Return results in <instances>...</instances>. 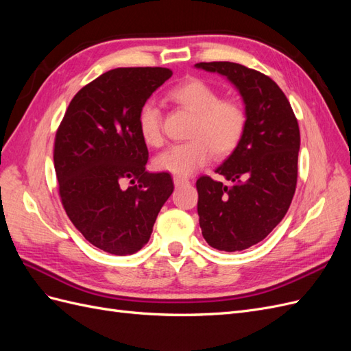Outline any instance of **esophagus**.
Segmentation results:
<instances>
[{
	"instance_id": "34e87169",
	"label": "esophagus",
	"mask_w": 351,
	"mask_h": 351,
	"mask_svg": "<svg viewBox=\"0 0 351 351\" xmlns=\"http://www.w3.org/2000/svg\"><path fill=\"white\" fill-rule=\"evenodd\" d=\"M174 184L176 186H183V184H189V180L184 177H174Z\"/></svg>"
}]
</instances>
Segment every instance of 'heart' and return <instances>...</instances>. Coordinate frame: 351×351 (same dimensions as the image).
I'll return each instance as SVG.
<instances>
[{
  "instance_id": "b5f03b06",
  "label": "heart",
  "mask_w": 351,
  "mask_h": 351,
  "mask_svg": "<svg viewBox=\"0 0 351 351\" xmlns=\"http://www.w3.org/2000/svg\"><path fill=\"white\" fill-rule=\"evenodd\" d=\"M168 98L195 114V120L189 130V142L169 146L154 158L156 171L189 177L208 164L212 154L222 158L237 149L249 123L247 111L240 101L222 99L214 86L195 77L178 83L168 92ZM136 124L147 146L162 143V115L152 101L141 105Z\"/></svg>"
}]
</instances>
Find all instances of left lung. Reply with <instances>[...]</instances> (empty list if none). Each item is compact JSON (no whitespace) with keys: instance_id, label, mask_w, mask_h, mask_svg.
Listing matches in <instances>:
<instances>
[{"instance_id":"left-lung-1","label":"left lung","mask_w":351,"mask_h":351,"mask_svg":"<svg viewBox=\"0 0 351 351\" xmlns=\"http://www.w3.org/2000/svg\"><path fill=\"white\" fill-rule=\"evenodd\" d=\"M234 83L249 117L247 130L217 173L197 178V214L209 246L244 250L262 241L285 217L295 192L300 130L284 92L267 74L230 61L197 62Z\"/></svg>"}]
</instances>
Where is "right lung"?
I'll return each instance as SVG.
<instances>
[{
	"label": "right lung",
	"mask_w": 351,
	"mask_h": 351,
	"mask_svg": "<svg viewBox=\"0 0 351 351\" xmlns=\"http://www.w3.org/2000/svg\"><path fill=\"white\" fill-rule=\"evenodd\" d=\"M171 76L162 67L104 73L74 95L57 129L61 204L83 237L111 254L145 246L174 190L169 173L146 171L149 152L136 124L141 105ZM125 181L132 186L123 189Z\"/></svg>",
	"instance_id": "add662e5"
}]
</instances>
